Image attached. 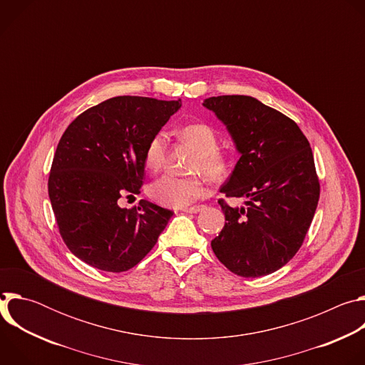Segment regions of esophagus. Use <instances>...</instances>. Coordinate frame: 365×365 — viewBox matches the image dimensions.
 Wrapping results in <instances>:
<instances>
[{
    "mask_svg": "<svg viewBox=\"0 0 365 365\" xmlns=\"http://www.w3.org/2000/svg\"><path fill=\"white\" fill-rule=\"evenodd\" d=\"M205 207V205H195V206H185L182 207V211L186 214H197L199 211H202Z\"/></svg>",
    "mask_w": 365,
    "mask_h": 365,
    "instance_id": "esophagus-1",
    "label": "esophagus"
}]
</instances>
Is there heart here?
<instances>
[{
	"mask_svg": "<svg viewBox=\"0 0 365 365\" xmlns=\"http://www.w3.org/2000/svg\"><path fill=\"white\" fill-rule=\"evenodd\" d=\"M182 140L192 144L197 154L192 162L190 170L203 173L214 182L228 176L232 160L230 154L218 148L220 137L214 127L205 123H192L180 130ZM168 151V135L165 131H158L151 135L144 148V165L151 172H159L165 166ZM147 193L150 199L169 207H185L196 199L206 195V185L200 176L179 178L165 175L154 180Z\"/></svg>",
	"mask_w": 365,
	"mask_h": 365,
	"instance_id": "heart-1",
	"label": "heart"
}]
</instances>
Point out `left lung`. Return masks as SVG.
<instances>
[{
  "instance_id": "left-lung-1",
  "label": "left lung",
  "mask_w": 365,
  "mask_h": 365,
  "mask_svg": "<svg viewBox=\"0 0 365 365\" xmlns=\"http://www.w3.org/2000/svg\"><path fill=\"white\" fill-rule=\"evenodd\" d=\"M203 107L227 125L241 153L221 192L248 197L245 207L218 200L227 222L211 247L241 277L274 273L302 247L318 206L321 186L309 141L293 120L252 96H211Z\"/></svg>"
}]
</instances>
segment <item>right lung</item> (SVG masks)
<instances>
[{"mask_svg": "<svg viewBox=\"0 0 365 365\" xmlns=\"http://www.w3.org/2000/svg\"><path fill=\"white\" fill-rule=\"evenodd\" d=\"M180 99L114 96L78 115L63 133L48 175V197L66 247L83 263L121 273L158 242L173 212L141 199L144 148L180 108Z\"/></svg>", "mask_w": 365, "mask_h": 365, "instance_id": "right-lung-1", "label": "right lung"}]
</instances>
